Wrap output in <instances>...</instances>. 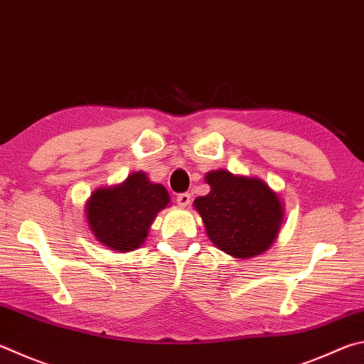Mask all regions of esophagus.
Wrapping results in <instances>:
<instances>
[{"label": "esophagus", "mask_w": 364, "mask_h": 364, "mask_svg": "<svg viewBox=\"0 0 364 364\" xmlns=\"http://www.w3.org/2000/svg\"><path fill=\"white\" fill-rule=\"evenodd\" d=\"M176 203L181 205V207H188L191 203V194L189 193H181L176 196Z\"/></svg>", "instance_id": "esophagus-1"}]
</instances>
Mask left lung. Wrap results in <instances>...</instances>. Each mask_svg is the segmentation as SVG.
I'll list each match as a JSON object with an SVG mask.
<instances>
[{
    "label": "left lung",
    "mask_w": 364,
    "mask_h": 364,
    "mask_svg": "<svg viewBox=\"0 0 364 364\" xmlns=\"http://www.w3.org/2000/svg\"><path fill=\"white\" fill-rule=\"evenodd\" d=\"M211 191L197 197L208 239L224 253L251 257L266 251L279 234L283 207L274 191L257 178L215 170L205 176Z\"/></svg>",
    "instance_id": "obj_1"
}]
</instances>
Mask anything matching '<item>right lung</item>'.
I'll list each match as a JSON object with an SVG mask.
<instances>
[{"mask_svg": "<svg viewBox=\"0 0 364 364\" xmlns=\"http://www.w3.org/2000/svg\"><path fill=\"white\" fill-rule=\"evenodd\" d=\"M170 197L162 184L136 171L122 184L97 189L87 203V221L98 242L114 251H132L141 245L157 211Z\"/></svg>", "mask_w": 364, "mask_h": 364, "instance_id": "right-lung-1", "label": "right lung"}]
</instances>
